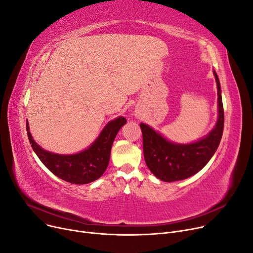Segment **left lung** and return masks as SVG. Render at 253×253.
I'll return each instance as SVG.
<instances>
[{"label": "left lung", "mask_w": 253, "mask_h": 253, "mask_svg": "<svg viewBox=\"0 0 253 253\" xmlns=\"http://www.w3.org/2000/svg\"><path fill=\"white\" fill-rule=\"evenodd\" d=\"M218 88L219 115L216 126L207 137L191 144L167 141L146 124H141L144 157L148 168L160 180L172 182L188 178L202 170L217 151L224 129V108L221 85L213 71Z\"/></svg>", "instance_id": "left-lung-1"}]
</instances>
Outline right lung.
Returning <instances> with one entry per match:
<instances>
[{
  "mask_svg": "<svg viewBox=\"0 0 253 253\" xmlns=\"http://www.w3.org/2000/svg\"><path fill=\"white\" fill-rule=\"evenodd\" d=\"M126 123L123 116L109 122L88 149L74 155H60L43 150L33 140L28 122L26 129L33 151L49 171L70 183L86 184L98 179L106 170L112 143Z\"/></svg>",
  "mask_w": 253,
  "mask_h": 253,
  "instance_id": "1",
  "label": "right lung"
}]
</instances>
